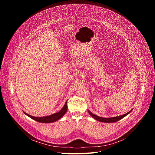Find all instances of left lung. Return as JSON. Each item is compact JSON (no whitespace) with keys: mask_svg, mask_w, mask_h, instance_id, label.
<instances>
[{"mask_svg":"<svg viewBox=\"0 0 155 155\" xmlns=\"http://www.w3.org/2000/svg\"><path fill=\"white\" fill-rule=\"evenodd\" d=\"M132 111V110H130V111L123 115H120L118 117H111V118H103V117H98L94 114H93V113H91L90 110H88V113L90 114V115L95 120H96L97 121H99L100 122H104V123H114V122H117L120 120H121L123 118H124V117H126L127 115H128L130 112Z\"/></svg>","mask_w":155,"mask_h":155,"instance_id":"1","label":"left lung"}]
</instances>
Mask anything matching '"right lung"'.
I'll use <instances>...</instances> for the list:
<instances>
[{"label":"right lung","mask_w":155,"mask_h":155,"mask_svg":"<svg viewBox=\"0 0 155 155\" xmlns=\"http://www.w3.org/2000/svg\"><path fill=\"white\" fill-rule=\"evenodd\" d=\"M68 110V101L65 102V105H64V107H62V108L60 110L59 112L55 113L53 115H51L50 116H46V117H33L31 116L26 113H25V114H26L27 116H28L29 117L31 118L32 119L36 121L40 122V123H53L54 122L58 120H59L60 118H61L66 113Z\"/></svg>","instance_id":"obj_1"}]
</instances>
